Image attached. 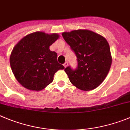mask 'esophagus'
Instances as JSON below:
<instances>
[{
	"label": "esophagus",
	"mask_w": 130,
	"mask_h": 130,
	"mask_svg": "<svg viewBox=\"0 0 130 130\" xmlns=\"http://www.w3.org/2000/svg\"><path fill=\"white\" fill-rule=\"evenodd\" d=\"M68 63L67 62H64V64H63V65H64V68H66L68 66Z\"/></svg>",
	"instance_id": "1"
}]
</instances>
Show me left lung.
<instances>
[{"mask_svg": "<svg viewBox=\"0 0 130 130\" xmlns=\"http://www.w3.org/2000/svg\"><path fill=\"white\" fill-rule=\"evenodd\" d=\"M63 38L77 58V67L64 69L71 84L84 91L93 90L106 77L111 64L110 48L101 35L86 29L64 32Z\"/></svg>", "mask_w": 130, "mask_h": 130, "instance_id": "1", "label": "left lung"}]
</instances>
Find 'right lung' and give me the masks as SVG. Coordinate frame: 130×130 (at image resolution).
Wrapping results in <instances>:
<instances>
[{"label":"right lung","instance_id":"right-lung-1","mask_svg":"<svg viewBox=\"0 0 130 130\" xmlns=\"http://www.w3.org/2000/svg\"><path fill=\"white\" fill-rule=\"evenodd\" d=\"M59 35L35 32L21 39L10 56V66L15 78L24 88L40 91L52 83L53 76L64 66L57 62L56 52L50 46Z\"/></svg>","mask_w":130,"mask_h":130}]
</instances>
